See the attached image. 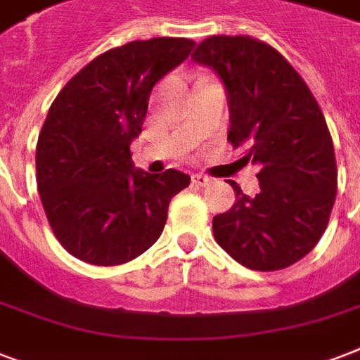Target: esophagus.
<instances>
[{"mask_svg":"<svg viewBox=\"0 0 360 360\" xmlns=\"http://www.w3.org/2000/svg\"><path fill=\"white\" fill-rule=\"evenodd\" d=\"M192 183L198 186H207L209 183H213V179H211V177H207V175L196 174V175H192Z\"/></svg>","mask_w":360,"mask_h":360,"instance_id":"obj_1","label":"esophagus"}]
</instances>
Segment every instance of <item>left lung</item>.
I'll return each instance as SVG.
<instances>
[{
    "mask_svg": "<svg viewBox=\"0 0 360 360\" xmlns=\"http://www.w3.org/2000/svg\"><path fill=\"white\" fill-rule=\"evenodd\" d=\"M217 70L228 91L233 149L259 166V192L213 219L214 239L254 271H280L318 245L338 188L329 127L307 82L267 42L250 35H213L192 53Z\"/></svg>",
    "mask_w": 360,
    "mask_h": 360,
    "instance_id": "1",
    "label": "left lung"
}]
</instances>
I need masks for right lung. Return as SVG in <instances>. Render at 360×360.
Instances as JSON below:
<instances>
[{
    "mask_svg": "<svg viewBox=\"0 0 360 360\" xmlns=\"http://www.w3.org/2000/svg\"><path fill=\"white\" fill-rule=\"evenodd\" d=\"M196 42L177 37L112 48L76 72L48 110L37 141V188L56 239L91 265H121L155 245L172 198L191 177L132 169L153 86Z\"/></svg>",
    "mask_w": 360,
    "mask_h": 360,
    "instance_id": "1",
    "label": "right lung"
}]
</instances>
